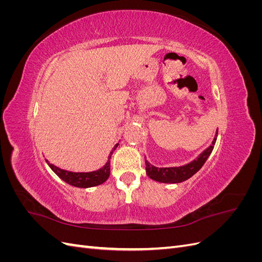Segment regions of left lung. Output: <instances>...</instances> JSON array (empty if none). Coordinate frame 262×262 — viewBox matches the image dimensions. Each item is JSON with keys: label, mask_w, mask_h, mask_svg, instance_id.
<instances>
[{"label": "left lung", "mask_w": 262, "mask_h": 262, "mask_svg": "<svg viewBox=\"0 0 262 262\" xmlns=\"http://www.w3.org/2000/svg\"><path fill=\"white\" fill-rule=\"evenodd\" d=\"M216 138H217V133L216 136L214 137L212 144L207 149H204L203 152L195 158V160L184 166H179V167L158 168V167H155V166H153L152 164H149L145 160V166H146L145 168H146L147 176L150 179L164 182V184H178V182H182L189 179L190 177H192L198 170H200V168L204 165V163L207 162V160L214 148V145H215Z\"/></svg>", "instance_id": "left-lung-1"}]
</instances>
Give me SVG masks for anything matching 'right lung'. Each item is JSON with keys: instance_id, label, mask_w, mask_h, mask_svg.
Instances as JSON below:
<instances>
[{"instance_id": "obj_1", "label": "right lung", "mask_w": 262, "mask_h": 262, "mask_svg": "<svg viewBox=\"0 0 262 262\" xmlns=\"http://www.w3.org/2000/svg\"><path fill=\"white\" fill-rule=\"evenodd\" d=\"M119 143H117L112 152H110V155L108 157L107 163L102 166L101 168L94 170V171H89V172H73V171H69L61 169L57 166H54L53 164H50L48 161L46 160L47 164L49 165V167L53 170V172L60 177L63 181H66L67 184L74 186L77 188H90V187H95L101 185L102 182H105L109 175H110V157H112L114 150L117 148Z\"/></svg>"}]
</instances>
